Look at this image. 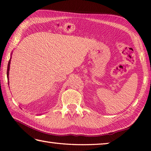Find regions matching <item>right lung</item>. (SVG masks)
<instances>
[{
  "instance_id": "right-lung-1",
  "label": "right lung",
  "mask_w": 151,
  "mask_h": 151,
  "mask_svg": "<svg viewBox=\"0 0 151 151\" xmlns=\"http://www.w3.org/2000/svg\"><path fill=\"white\" fill-rule=\"evenodd\" d=\"M12 54H11V56H10V60H9V62H8V68H7V78H8V79H9V70H10V65L11 58H12ZM8 84H9V83H8Z\"/></svg>"
}]
</instances>
